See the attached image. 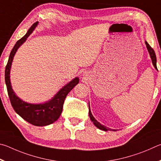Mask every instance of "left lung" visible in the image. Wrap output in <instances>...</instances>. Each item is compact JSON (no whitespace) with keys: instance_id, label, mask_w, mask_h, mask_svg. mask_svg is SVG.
Here are the masks:
<instances>
[{"instance_id":"obj_1","label":"left lung","mask_w":161,"mask_h":161,"mask_svg":"<svg viewBox=\"0 0 161 161\" xmlns=\"http://www.w3.org/2000/svg\"><path fill=\"white\" fill-rule=\"evenodd\" d=\"M145 44L146 45V48H147L149 54H150L151 61H152V63H153V66H154L155 69H156L158 70L157 66H156V53H155L154 50L152 49L150 45L148 44V42H146V41L145 42ZM89 116H90V118H91V120L92 121V122H93L94 125L96 126L97 128L100 129V130H103V131H111L112 130V129H110L109 128L106 127V126H105L104 125H102L100 122H98L95 119V117L92 116V114L91 113V109H90V103H89ZM112 130H113V129H112ZM114 131H115V130H114Z\"/></svg>"}]
</instances>
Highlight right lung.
<instances>
[{
  "mask_svg": "<svg viewBox=\"0 0 161 161\" xmlns=\"http://www.w3.org/2000/svg\"><path fill=\"white\" fill-rule=\"evenodd\" d=\"M37 25L38 22H35L28 30L26 35L17 42L13 48L10 53L8 64L5 66V80L10 103L16 113L19 114L22 119L30 123L31 125L43 126L49 125L58 119L63 110L65 98L69 94V92L79 83V78L78 77L73 78L72 80H70L69 83H68L66 86L60 89V91L52 99L44 103H28L17 96L15 92L13 91L10 83V73L11 65L13 63L14 56L18 48L27 40L28 36L32 34Z\"/></svg>",
  "mask_w": 161,
  "mask_h": 161,
  "instance_id": "obj_1",
  "label": "right lung"
}]
</instances>
